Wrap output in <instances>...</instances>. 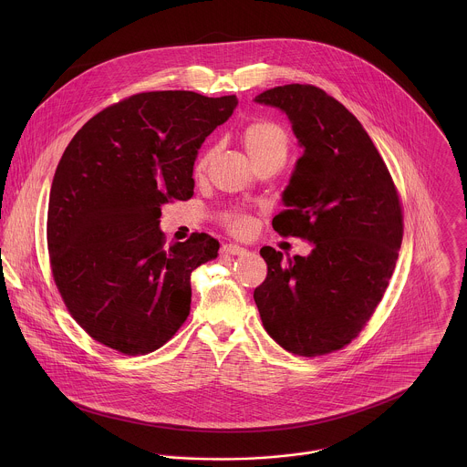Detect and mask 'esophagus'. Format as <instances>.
<instances>
[{"mask_svg": "<svg viewBox=\"0 0 467 467\" xmlns=\"http://www.w3.org/2000/svg\"><path fill=\"white\" fill-rule=\"evenodd\" d=\"M221 252L226 254V255H241V254L246 252V248H243V246H239V244H224V246L221 248Z\"/></svg>", "mask_w": 467, "mask_h": 467, "instance_id": "esophagus-1", "label": "esophagus"}]
</instances>
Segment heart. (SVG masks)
I'll return each mask as SVG.
<instances>
[{
  "label": "heart",
  "mask_w": 467,
  "mask_h": 467,
  "mask_svg": "<svg viewBox=\"0 0 467 467\" xmlns=\"http://www.w3.org/2000/svg\"><path fill=\"white\" fill-rule=\"evenodd\" d=\"M241 141L252 165H257L261 161H271V160L284 163V160L287 158L289 138L285 131L275 122L259 120L250 124L241 134ZM210 156L212 152H206L204 156H201L196 165L198 174L206 169ZM230 226L235 234H248V230L252 228V221L248 217H232Z\"/></svg>",
  "instance_id": "b5f03b06"
}]
</instances>
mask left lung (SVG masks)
Listing matches in <instances>:
<instances>
[{"label": "left lung", "instance_id": "left-lung-1", "mask_svg": "<svg viewBox=\"0 0 467 467\" xmlns=\"http://www.w3.org/2000/svg\"><path fill=\"white\" fill-rule=\"evenodd\" d=\"M255 102L285 113L304 149L273 228L313 250L284 257L261 248L267 276L254 298L280 347L327 354L350 343L383 298L402 241L400 198L368 133L324 89L287 84Z\"/></svg>", "mask_w": 467, "mask_h": 467}]
</instances>
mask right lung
Returning <instances> with one entry per match:
<instances>
[{
	"label": "right lung",
	"mask_w": 467,
	"mask_h": 467,
	"mask_svg": "<svg viewBox=\"0 0 467 467\" xmlns=\"http://www.w3.org/2000/svg\"><path fill=\"white\" fill-rule=\"evenodd\" d=\"M235 108V95L140 93L67 143L50 189L52 273L71 317L106 347L147 354L187 320L191 275L219 243L192 234L165 246L161 204L194 196L201 143Z\"/></svg>",
	"instance_id": "1"
}]
</instances>
